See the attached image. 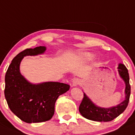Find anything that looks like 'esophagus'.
Returning <instances> with one entry per match:
<instances>
[{
    "label": "esophagus",
    "mask_w": 135,
    "mask_h": 135,
    "mask_svg": "<svg viewBox=\"0 0 135 135\" xmlns=\"http://www.w3.org/2000/svg\"><path fill=\"white\" fill-rule=\"evenodd\" d=\"M80 79H78V78H75L72 81V86L73 87H76L78 85L80 84Z\"/></svg>",
    "instance_id": "34e87169"
}]
</instances>
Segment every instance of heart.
I'll return each mask as SVG.
<instances>
[{
	"label": "heart",
	"mask_w": 135,
	"mask_h": 135,
	"mask_svg": "<svg viewBox=\"0 0 135 135\" xmlns=\"http://www.w3.org/2000/svg\"><path fill=\"white\" fill-rule=\"evenodd\" d=\"M82 58L85 61H90L93 59V56L89 53H84L82 54Z\"/></svg>",
	"instance_id": "obj_1"
}]
</instances>
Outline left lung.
I'll return each mask as SVG.
<instances>
[{"instance_id":"8db88e82","label":"left lung","mask_w":135,"mask_h":135,"mask_svg":"<svg viewBox=\"0 0 135 135\" xmlns=\"http://www.w3.org/2000/svg\"><path fill=\"white\" fill-rule=\"evenodd\" d=\"M119 75L125 83V99L116 106L105 108L96 105L89 97L83 93V98L79 107V111L83 117L89 120L99 122H107L113 120L126 109L131 95L129 75L125 65L119 64L117 68Z\"/></svg>"}]
</instances>
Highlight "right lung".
Instances as JSON below:
<instances>
[{
  "mask_svg": "<svg viewBox=\"0 0 135 135\" xmlns=\"http://www.w3.org/2000/svg\"><path fill=\"white\" fill-rule=\"evenodd\" d=\"M45 46L28 48L14 57L5 75V99L15 115L28 123L49 120L53 117L58 97L70 86L60 82L32 83L21 74L20 65L24 57L42 54Z\"/></svg>",
  "mask_w": 135,
  "mask_h": 135,
  "instance_id": "right-lung-1",
  "label": "right lung"
}]
</instances>
